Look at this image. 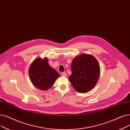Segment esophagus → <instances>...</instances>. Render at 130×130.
Returning a JSON list of instances; mask_svg holds the SVG:
<instances>
[{
	"label": "esophagus",
	"mask_w": 130,
	"mask_h": 130,
	"mask_svg": "<svg viewBox=\"0 0 130 130\" xmlns=\"http://www.w3.org/2000/svg\"><path fill=\"white\" fill-rule=\"evenodd\" d=\"M61 74L62 76H67V74L65 72H62Z\"/></svg>",
	"instance_id": "1"
}]
</instances>
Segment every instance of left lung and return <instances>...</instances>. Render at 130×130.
<instances>
[{"label":"left lung","instance_id":"left-lung-1","mask_svg":"<svg viewBox=\"0 0 130 130\" xmlns=\"http://www.w3.org/2000/svg\"><path fill=\"white\" fill-rule=\"evenodd\" d=\"M71 70L69 80L77 92H88L96 84L100 74V67L93 56L83 54L76 56L72 63Z\"/></svg>","mask_w":130,"mask_h":130}]
</instances>
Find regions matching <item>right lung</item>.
I'll return each mask as SVG.
<instances>
[{
	"instance_id": "right-lung-1",
	"label": "right lung",
	"mask_w": 130,
	"mask_h": 130,
	"mask_svg": "<svg viewBox=\"0 0 130 130\" xmlns=\"http://www.w3.org/2000/svg\"><path fill=\"white\" fill-rule=\"evenodd\" d=\"M29 73L32 84L42 90L51 88L59 77L57 72L50 66L46 57L43 59L38 58L34 60L30 66Z\"/></svg>"
}]
</instances>
